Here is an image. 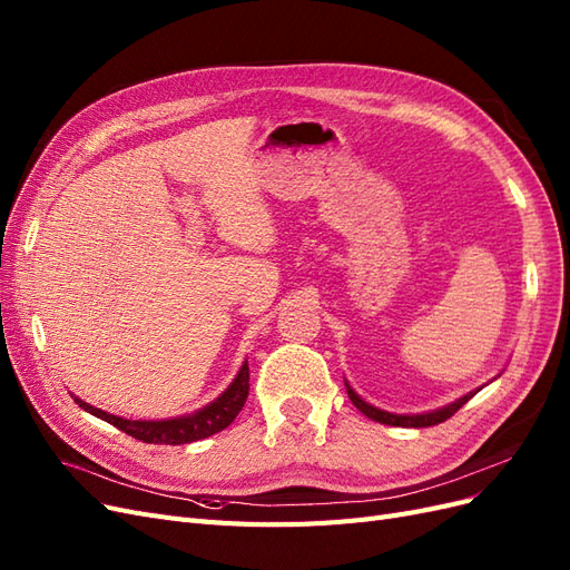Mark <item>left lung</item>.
Here are the masks:
<instances>
[{
	"mask_svg": "<svg viewBox=\"0 0 570 570\" xmlns=\"http://www.w3.org/2000/svg\"><path fill=\"white\" fill-rule=\"evenodd\" d=\"M347 394H350L352 404H354L361 413H366L368 419H373V421H377V423H385V425H404V428H428V425H438V423L446 421L450 416H454V413H456L465 402H469L475 392L461 396L459 402H454V404H450V406H444V409H440V411L421 413V416H396V413H387V411L375 409V406H371V404H366L364 400H361V396H358L350 385H347Z\"/></svg>",
	"mask_w": 570,
	"mask_h": 570,
	"instance_id": "left-lung-1",
	"label": "left lung"
}]
</instances>
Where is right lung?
I'll return each instance as SVG.
<instances>
[{"label": "right lung", "mask_w": 570, "mask_h": 570, "mask_svg": "<svg viewBox=\"0 0 570 570\" xmlns=\"http://www.w3.org/2000/svg\"><path fill=\"white\" fill-rule=\"evenodd\" d=\"M247 394H249V366L245 364L243 368H239L233 385L223 392L214 404L193 413V416H183V419H174V421H128V419H118V416H111V413H107V411L85 404L78 400V396H76V402L85 411H90L92 416L111 423L114 428L120 430V433H126L140 442L187 444V442L204 440L214 433H220L223 428H228L235 421L237 413L243 411V406L247 402Z\"/></svg>", "instance_id": "obj_1"}]
</instances>
